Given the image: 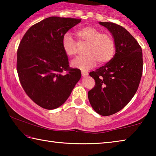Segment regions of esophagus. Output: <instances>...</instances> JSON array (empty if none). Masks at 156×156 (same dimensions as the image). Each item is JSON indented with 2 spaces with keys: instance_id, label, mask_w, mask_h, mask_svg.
<instances>
[{
  "instance_id": "1",
  "label": "esophagus",
  "mask_w": 156,
  "mask_h": 156,
  "mask_svg": "<svg viewBox=\"0 0 156 156\" xmlns=\"http://www.w3.org/2000/svg\"><path fill=\"white\" fill-rule=\"evenodd\" d=\"M81 74H82V76H83V77H84V76H87L88 75V73L86 72H84V71H82Z\"/></svg>"
}]
</instances>
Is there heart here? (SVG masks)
Masks as SVG:
<instances>
[{
    "label": "heart",
    "instance_id": "b5f03b06",
    "mask_svg": "<svg viewBox=\"0 0 156 156\" xmlns=\"http://www.w3.org/2000/svg\"><path fill=\"white\" fill-rule=\"evenodd\" d=\"M79 44H88L86 49L87 56L79 57L72 61L73 67L87 71L96 65L108 62L112 59L115 53V41L108 34L102 33L92 26L82 27L76 31ZM63 51L68 57L75 56L78 53V43L69 33L62 37Z\"/></svg>",
    "mask_w": 156,
    "mask_h": 156
}]
</instances>
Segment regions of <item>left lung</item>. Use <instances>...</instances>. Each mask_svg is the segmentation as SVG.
Instances as JSON below:
<instances>
[{
    "instance_id": "obj_1",
    "label": "left lung",
    "mask_w": 156,
    "mask_h": 156,
    "mask_svg": "<svg viewBox=\"0 0 156 156\" xmlns=\"http://www.w3.org/2000/svg\"><path fill=\"white\" fill-rule=\"evenodd\" d=\"M112 34L115 54L104 66L89 73L96 84L88 92L95 112L111 115L123 109L138 90L143 69L142 48L133 36L122 26L99 22Z\"/></svg>"
}]
</instances>
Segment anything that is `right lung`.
I'll use <instances>...</instances> for the list:
<instances>
[{"label": "right lung", "instance_id": "add662e5", "mask_svg": "<svg viewBox=\"0 0 156 156\" xmlns=\"http://www.w3.org/2000/svg\"><path fill=\"white\" fill-rule=\"evenodd\" d=\"M80 21L47 18L31 26L18 46L20 83L27 96L44 109H54L64 104L81 78L80 69L69 67L62 46L63 36Z\"/></svg>", "mask_w": 156, "mask_h": 156}]
</instances>
